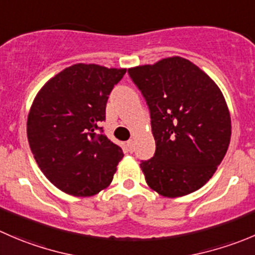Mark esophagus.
Returning a JSON list of instances; mask_svg holds the SVG:
<instances>
[{"instance_id":"obj_1","label":"esophagus","mask_w":255,"mask_h":255,"mask_svg":"<svg viewBox=\"0 0 255 255\" xmlns=\"http://www.w3.org/2000/svg\"><path fill=\"white\" fill-rule=\"evenodd\" d=\"M127 148H128V150H129V152H133V148H134V144H133V140L132 139L127 140Z\"/></svg>"}]
</instances>
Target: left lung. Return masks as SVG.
Instances as JSON below:
<instances>
[{"instance_id": "8db88e82", "label": "left lung", "mask_w": 255, "mask_h": 255, "mask_svg": "<svg viewBox=\"0 0 255 255\" xmlns=\"http://www.w3.org/2000/svg\"><path fill=\"white\" fill-rule=\"evenodd\" d=\"M128 75L147 102L155 140L154 155L140 163L147 184L168 198L203 187L231 142V115L218 86L178 56Z\"/></svg>"}]
</instances>
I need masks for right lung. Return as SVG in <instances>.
Masks as SVG:
<instances>
[{
  "mask_svg": "<svg viewBox=\"0 0 255 255\" xmlns=\"http://www.w3.org/2000/svg\"><path fill=\"white\" fill-rule=\"evenodd\" d=\"M125 68L78 63L48 81L34 98L27 137L47 179L65 193L91 197L107 188L123 158L101 123Z\"/></svg>",
  "mask_w": 255,
  "mask_h": 255,
  "instance_id": "obj_1",
  "label": "right lung"
}]
</instances>
